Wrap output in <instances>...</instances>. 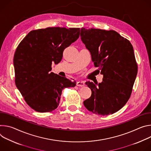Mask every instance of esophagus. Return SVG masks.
Listing matches in <instances>:
<instances>
[{"mask_svg": "<svg viewBox=\"0 0 151 151\" xmlns=\"http://www.w3.org/2000/svg\"><path fill=\"white\" fill-rule=\"evenodd\" d=\"M85 82L83 81H78L77 82V86H85Z\"/></svg>", "mask_w": 151, "mask_h": 151, "instance_id": "34e87169", "label": "esophagus"}]
</instances>
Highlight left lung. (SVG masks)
<instances>
[{"label":"left lung","instance_id":"left-lung-1","mask_svg":"<svg viewBox=\"0 0 151 151\" xmlns=\"http://www.w3.org/2000/svg\"><path fill=\"white\" fill-rule=\"evenodd\" d=\"M81 40L91 53L92 61L103 75L101 83L86 81L91 97L83 102L98 115L113 114L129 99L137 74V65L130 42L114 30L81 28Z\"/></svg>","mask_w":151,"mask_h":151}]
</instances>
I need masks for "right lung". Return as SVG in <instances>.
<instances>
[{
  "label": "right lung",
  "mask_w": 151,
  "mask_h": 151,
  "mask_svg": "<svg viewBox=\"0 0 151 151\" xmlns=\"http://www.w3.org/2000/svg\"><path fill=\"white\" fill-rule=\"evenodd\" d=\"M80 28L47 27L30 31L17 48L14 56L15 83L26 103L44 113L59 106L62 90L74 87L76 81L53 72L63 52L79 37Z\"/></svg>",
  "instance_id": "right-lung-1"
}]
</instances>
